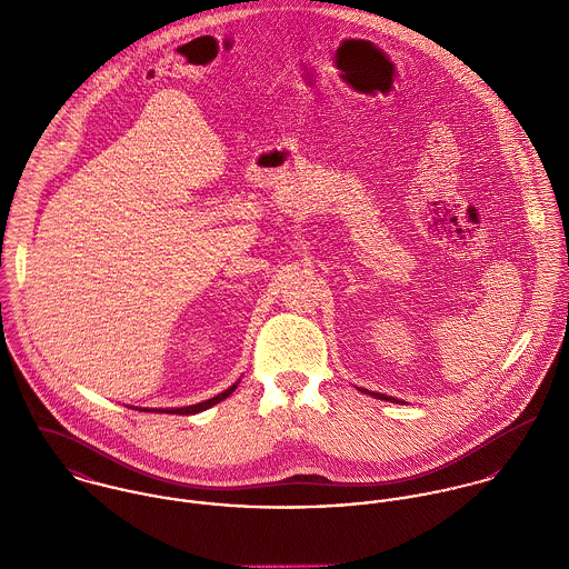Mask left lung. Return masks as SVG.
I'll use <instances>...</instances> for the list:
<instances>
[{
  "label": "left lung",
  "instance_id": "8db88e82",
  "mask_svg": "<svg viewBox=\"0 0 569 569\" xmlns=\"http://www.w3.org/2000/svg\"><path fill=\"white\" fill-rule=\"evenodd\" d=\"M366 395H372L375 399H383V401H397V399H392V397H386V395H379V392H368V390H363Z\"/></svg>",
  "mask_w": 569,
  "mask_h": 569
}]
</instances>
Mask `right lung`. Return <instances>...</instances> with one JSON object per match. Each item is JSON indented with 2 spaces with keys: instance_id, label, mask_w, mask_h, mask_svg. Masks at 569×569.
<instances>
[{
  "instance_id": "add662e5",
  "label": "right lung",
  "mask_w": 569,
  "mask_h": 569,
  "mask_svg": "<svg viewBox=\"0 0 569 569\" xmlns=\"http://www.w3.org/2000/svg\"><path fill=\"white\" fill-rule=\"evenodd\" d=\"M237 386L239 383H234L232 388H228L226 392H221V395H217V397H212V399H208V401H203V403H197V406H186V407H166V409H144V411H160V413H179V416H190V413H199V411H203V409H208V407L217 406V403H221L223 399H228L234 390H237ZM138 409V407H136Z\"/></svg>"
}]
</instances>
